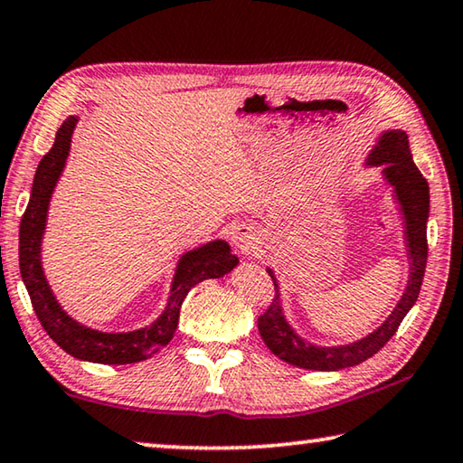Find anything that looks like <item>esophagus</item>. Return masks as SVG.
<instances>
[{"label":"esophagus","instance_id":"esophagus-1","mask_svg":"<svg viewBox=\"0 0 463 463\" xmlns=\"http://www.w3.org/2000/svg\"><path fill=\"white\" fill-rule=\"evenodd\" d=\"M231 241H232V247H234V250H237V253L247 255L257 245V232L250 229V226L241 224V226H237V229L232 231Z\"/></svg>","mask_w":463,"mask_h":463}]
</instances>
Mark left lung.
Returning <instances> with one entry per match:
<instances>
[{
    "label": "left lung",
    "mask_w": 463,
    "mask_h": 463,
    "mask_svg": "<svg viewBox=\"0 0 463 463\" xmlns=\"http://www.w3.org/2000/svg\"><path fill=\"white\" fill-rule=\"evenodd\" d=\"M367 167H382V175L394 187V200L401 203V213L404 221V245L409 250V284H406L401 300L390 312V317L375 328L373 333L365 335L364 339L336 345V347H320V345L308 343L298 335L284 315V307L279 300V284L273 269L268 273L276 286V298L269 308L257 320L263 343L276 357L284 359L304 370L317 372H336L343 367H354L365 362L386 345L401 326L402 318L417 302L422 276L427 268V221H429V184L422 177L419 167L414 165L409 137L402 130L382 132L378 143L372 148L370 156L365 159Z\"/></svg>",
    "instance_id": "8db88e82"
}]
</instances>
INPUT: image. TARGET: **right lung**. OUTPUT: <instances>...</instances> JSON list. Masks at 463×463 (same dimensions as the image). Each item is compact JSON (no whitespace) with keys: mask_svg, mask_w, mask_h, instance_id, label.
I'll return each mask as SVG.
<instances>
[{"mask_svg":"<svg viewBox=\"0 0 463 463\" xmlns=\"http://www.w3.org/2000/svg\"><path fill=\"white\" fill-rule=\"evenodd\" d=\"M77 124V116L61 124L54 137V145L38 163L33 192L26 213L20 222V273L22 281L30 294V302L41 320L46 335L59 345L69 355L91 364L124 365L137 364L151 357L156 351L165 347L174 336L179 310L190 289L203 279L222 278L231 273L239 257L226 241H210L206 245L192 249L179 257L174 281H171L167 307L161 317L148 326L128 333H101L90 328L67 315L54 298L49 281L43 271L41 245L46 229V214L52 198L54 187L65 169L69 151H71V137Z\"/></svg>","mask_w":463,"mask_h":463,"instance_id":"add662e5","label":"right lung"}]
</instances>
